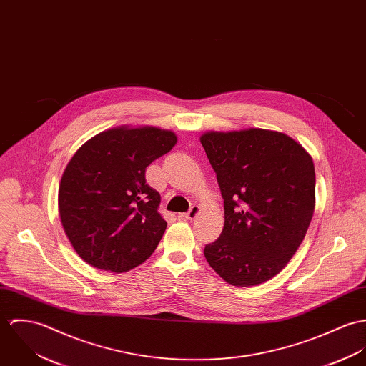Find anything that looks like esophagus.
Instances as JSON below:
<instances>
[{
	"label": "esophagus",
	"mask_w": 366,
	"mask_h": 366,
	"mask_svg": "<svg viewBox=\"0 0 366 366\" xmlns=\"http://www.w3.org/2000/svg\"><path fill=\"white\" fill-rule=\"evenodd\" d=\"M199 213V206H192L188 212L185 213H179V219H184V220H192L197 217V214Z\"/></svg>",
	"instance_id": "34e87169"
}]
</instances>
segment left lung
<instances>
[{
	"label": "left lung",
	"instance_id": "8db88e82",
	"mask_svg": "<svg viewBox=\"0 0 366 366\" xmlns=\"http://www.w3.org/2000/svg\"><path fill=\"white\" fill-rule=\"evenodd\" d=\"M201 143L224 204L223 232L204 245V258L229 284H262L306 236L315 212L313 160L289 136L264 129L207 132Z\"/></svg>",
	"mask_w": 366,
	"mask_h": 366
}]
</instances>
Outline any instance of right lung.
<instances>
[{
  "label": "right lung",
  "mask_w": 366,
  "mask_h": 366,
  "mask_svg": "<svg viewBox=\"0 0 366 366\" xmlns=\"http://www.w3.org/2000/svg\"><path fill=\"white\" fill-rule=\"evenodd\" d=\"M177 143L157 127L105 130L73 156L61 177L63 229L82 259L99 269L126 272L144 262L163 237L160 194L146 168Z\"/></svg>",
  "instance_id": "right-lung-1"
}]
</instances>
